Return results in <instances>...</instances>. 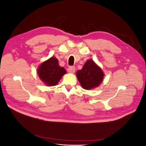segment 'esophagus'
<instances>
[{
    "mask_svg": "<svg viewBox=\"0 0 146 146\" xmlns=\"http://www.w3.org/2000/svg\"><path fill=\"white\" fill-rule=\"evenodd\" d=\"M68 71L69 72V73L73 74L76 71V68H75L74 66H69L68 68Z\"/></svg>",
    "mask_w": 146,
    "mask_h": 146,
    "instance_id": "34e87169",
    "label": "esophagus"
}]
</instances>
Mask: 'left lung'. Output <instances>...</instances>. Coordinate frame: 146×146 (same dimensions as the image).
<instances>
[{"label":"left lung","instance_id":"1","mask_svg":"<svg viewBox=\"0 0 146 146\" xmlns=\"http://www.w3.org/2000/svg\"><path fill=\"white\" fill-rule=\"evenodd\" d=\"M76 76L83 89L89 90L98 87L102 82L104 74L93 60H88L82 69L77 70Z\"/></svg>","mask_w":146,"mask_h":146}]
</instances>
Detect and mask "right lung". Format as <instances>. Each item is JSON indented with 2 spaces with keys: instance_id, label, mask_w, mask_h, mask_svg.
I'll return each mask as SVG.
<instances>
[{
  "instance_id": "1",
  "label": "right lung",
  "mask_w": 146,
  "mask_h": 146,
  "mask_svg": "<svg viewBox=\"0 0 146 146\" xmlns=\"http://www.w3.org/2000/svg\"><path fill=\"white\" fill-rule=\"evenodd\" d=\"M37 72L39 78L47 86H55L66 73L65 69L58 64V60L52 56L39 66Z\"/></svg>"
}]
</instances>
